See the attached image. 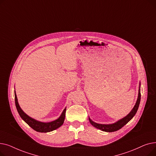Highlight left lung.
I'll list each match as a JSON object with an SVG mask.
<instances>
[{"label": "left lung", "mask_w": 156, "mask_h": 156, "mask_svg": "<svg viewBox=\"0 0 156 156\" xmlns=\"http://www.w3.org/2000/svg\"><path fill=\"white\" fill-rule=\"evenodd\" d=\"M140 99H141V94H140V88H139L138 99H137L136 102L134 106V108H133L132 111H131L126 117L119 120L118 121L115 122V123L111 124V125H102V124L96 123V122L92 121L90 118H89V121H90V122L91 125H92L94 127L99 129L102 131H104V132H115V131H117V130L121 129L122 127H123L135 115V114H136V112L138 110V108L139 107V104H140Z\"/></svg>", "instance_id": "1"}]
</instances>
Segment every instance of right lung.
<instances>
[{
  "label": "right lung",
  "instance_id": "1",
  "mask_svg": "<svg viewBox=\"0 0 156 156\" xmlns=\"http://www.w3.org/2000/svg\"><path fill=\"white\" fill-rule=\"evenodd\" d=\"M14 95H15L16 107V109H17V111L20 114V116L31 128L37 131V132H42V133L52 132V131L59 128L63 124L64 119H65L66 111V108L64 109L61 116L57 119L52 122H40L30 118L27 115V114H26L23 111V110L21 109V108L19 105L17 96H16L15 92H14Z\"/></svg>",
  "mask_w": 156,
  "mask_h": 156
}]
</instances>
